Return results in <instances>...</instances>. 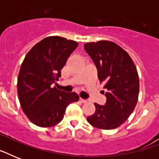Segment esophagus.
Segmentation results:
<instances>
[{"instance_id":"34e87169","label":"esophagus","mask_w":159,"mask_h":159,"mask_svg":"<svg viewBox=\"0 0 159 159\" xmlns=\"http://www.w3.org/2000/svg\"><path fill=\"white\" fill-rule=\"evenodd\" d=\"M80 102H82V103H87V101L85 99H82V98H80Z\"/></svg>"}]
</instances>
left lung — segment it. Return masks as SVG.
I'll return each mask as SVG.
<instances>
[{
	"label": "left lung",
	"mask_w": 159,
	"mask_h": 159,
	"mask_svg": "<svg viewBox=\"0 0 159 159\" xmlns=\"http://www.w3.org/2000/svg\"><path fill=\"white\" fill-rule=\"evenodd\" d=\"M84 48L97 67L100 82L107 90L106 104L95 103L96 111L87 117V121L102 129L117 128L129 118L138 102L137 68L128 53L114 42L87 43Z\"/></svg>",
	"instance_id": "8db88e82"
}]
</instances>
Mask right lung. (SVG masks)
I'll return each instance as SVG.
<instances>
[{"mask_svg":"<svg viewBox=\"0 0 159 159\" xmlns=\"http://www.w3.org/2000/svg\"><path fill=\"white\" fill-rule=\"evenodd\" d=\"M76 41L49 36L29 51L17 80L19 101L24 113L39 127H52L62 121L67 106L79 100L75 92L67 93L51 85L61 77V70L77 48Z\"/></svg>","mask_w":159,"mask_h":159,"instance_id":"1","label":"right lung"}]
</instances>
